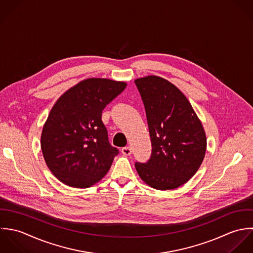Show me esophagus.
Here are the masks:
<instances>
[{"label": "esophagus", "mask_w": 253, "mask_h": 253, "mask_svg": "<svg viewBox=\"0 0 253 253\" xmlns=\"http://www.w3.org/2000/svg\"><path fill=\"white\" fill-rule=\"evenodd\" d=\"M121 152L122 153L124 154V155H130L131 153H132V149L130 148V147H125V148H123L122 150H121Z\"/></svg>", "instance_id": "34e87169"}]
</instances>
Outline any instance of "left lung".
<instances>
[{
  "label": "left lung",
  "mask_w": 253,
  "mask_h": 253,
  "mask_svg": "<svg viewBox=\"0 0 253 253\" xmlns=\"http://www.w3.org/2000/svg\"><path fill=\"white\" fill-rule=\"evenodd\" d=\"M135 84L145 105L152 147L149 161L136 162V170L153 189H177L203 161L206 135L202 121L186 96L168 80L149 75Z\"/></svg>",
  "instance_id": "1"
}]
</instances>
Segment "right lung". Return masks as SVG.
<instances>
[{"mask_svg": "<svg viewBox=\"0 0 253 253\" xmlns=\"http://www.w3.org/2000/svg\"><path fill=\"white\" fill-rule=\"evenodd\" d=\"M126 86L123 81L88 78L53 104L42 130L41 149L47 166L63 184L89 188L108 172L118 150L108 142L101 112Z\"/></svg>", "mask_w": 253, "mask_h": 253, "instance_id": "right-lung-1", "label": "right lung"}]
</instances>
